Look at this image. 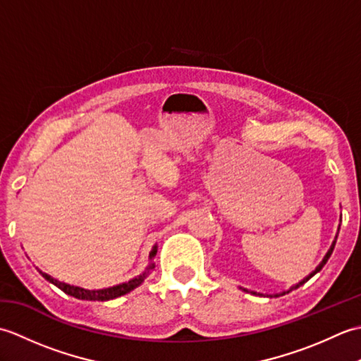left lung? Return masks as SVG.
Segmentation results:
<instances>
[{"mask_svg":"<svg viewBox=\"0 0 361 361\" xmlns=\"http://www.w3.org/2000/svg\"><path fill=\"white\" fill-rule=\"evenodd\" d=\"M334 248H335V242H334V245H332V247H331V250H329V251H327V255H326V257L323 259V262H321V264H319V265L317 267V270H315V271H313L312 274H309V276H307V278H305V279H302V281H301V282H299V283H296V286H295V287H291V288H290L288 291H291V290H295V288H298L299 286H302V283H305V282H307V281H309V279L312 278V276H313V274H317V273H318V271L321 270V268H323V267L326 265V262H327V260H329V257H331V255H332V251H334ZM245 291H247V290H245ZM288 291H283V293H281V295H274V296H282V295H286V293H288ZM252 295H256V293H252Z\"/></svg>","mask_w":361,"mask_h":361,"instance_id":"8db88e82","label":"left lung"}]
</instances>
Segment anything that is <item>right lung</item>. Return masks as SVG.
<instances>
[{
	"label": "right lung",
	"mask_w": 361,
	"mask_h": 361,
	"mask_svg": "<svg viewBox=\"0 0 361 361\" xmlns=\"http://www.w3.org/2000/svg\"><path fill=\"white\" fill-rule=\"evenodd\" d=\"M155 255H157V247H153V250L150 251V259ZM153 267H155V265L152 264L147 268V270H145L142 274L136 276V278L132 279V281L119 283V286H114V287H110V288H102V290H85V288H80V287H74V286H70V283H65V282H60L57 279H54V278H51L49 274H46L43 271H40V273L43 274V278L46 281H49L51 283H54V286L59 287L62 291H65L66 295H71V296L78 298V299H87V301H109V299H114V298H119L122 295H127L128 291H132L137 286H141L144 279L147 278L149 270H152Z\"/></svg>",
	"instance_id": "right-lung-1"
}]
</instances>
